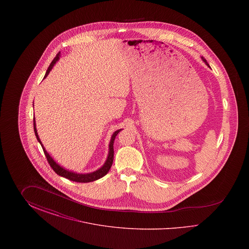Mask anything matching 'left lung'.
<instances>
[{
	"label": "left lung",
	"mask_w": 249,
	"mask_h": 249,
	"mask_svg": "<svg viewBox=\"0 0 249 249\" xmlns=\"http://www.w3.org/2000/svg\"><path fill=\"white\" fill-rule=\"evenodd\" d=\"M202 60H203V61H204V62H205V63H206V65H208V66H209V64H208V63H207V61H206V59H203V58H202ZM209 67H210V66H209Z\"/></svg>",
	"instance_id": "8db88e82"
}]
</instances>
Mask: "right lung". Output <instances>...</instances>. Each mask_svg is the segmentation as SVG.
I'll use <instances>...</instances> for the list:
<instances>
[{"instance_id": "1", "label": "right lung", "mask_w": 249, "mask_h": 249, "mask_svg": "<svg viewBox=\"0 0 249 249\" xmlns=\"http://www.w3.org/2000/svg\"><path fill=\"white\" fill-rule=\"evenodd\" d=\"M59 59V52L57 54V55H56V57L54 58V59L52 60V62L50 63V65L48 66L47 72H46V74H45V77L48 75V72H49L50 70L53 68L54 64L56 63V61H57ZM45 77H44V78H45ZM34 129H35V133H36V138H37L38 142L41 143L42 148H43V150H44V153H45L46 157H47V160H48V163H49L50 167L53 169V171H54L57 175L60 176V177H63V178H67V179H69V180H71V181L78 182V183H88V182H92V181H95V180H97V179H100V178L105 177V176L107 175V173L109 172V170H110L111 166L113 164V160H114V141H115L116 136L118 135V133H119V131L121 130H118L117 131H115V132L113 133V135H112V138H111V141H110V144H109V154H108L107 161H106V163L104 164V166H103L102 168H100L99 170L95 171L93 173H90V174H85V175H82V174H81V175H80V174H75V173H72V172H69V171H67V170H65V169L61 168L59 164H57V163L53 160V159H52V158L49 156L48 152L46 151L45 147L43 146L42 142H41L40 139H39V136H38V133H37V130H36V119H35V118H34Z\"/></svg>"}]
</instances>
